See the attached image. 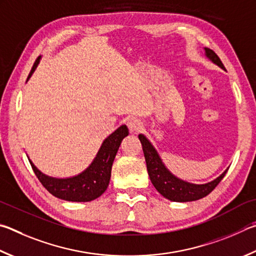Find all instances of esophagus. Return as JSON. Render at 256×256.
Masks as SVG:
<instances>
[{
	"instance_id": "obj_1",
	"label": "esophagus",
	"mask_w": 256,
	"mask_h": 256,
	"mask_svg": "<svg viewBox=\"0 0 256 256\" xmlns=\"http://www.w3.org/2000/svg\"><path fill=\"white\" fill-rule=\"evenodd\" d=\"M128 126L130 132H138L142 128V123L141 120L136 118H131L128 120Z\"/></svg>"
}]
</instances>
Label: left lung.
<instances>
[{"mask_svg": "<svg viewBox=\"0 0 256 256\" xmlns=\"http://www.w3.org/2000/svg\"><path fill=\"white\" fill-rule=\"evenodd\" d=\"M205 51L207 57L214 64H216L220 68L225 69L220 57L212 49L205 48ZM138 138H140L142 144L144 158H146V162L148 174V176H150L151 182L154 186V188L164 198L169 199V200L186 202L198 200V199L206 197L207 194H210L217 187V184L220 182L222 179L224 178V176L227 172V170L224 171L217 179L205 184H194L186 182V181L176 178V176H174L166 168L164 164H162L159 154L156 151V148L152 146V144L148 142L146 136L140 134Z\"/></svg>", "mask_w": 256, "mask_h": 256, "instance_id": "8db88e82", "label": "left lung"}]
</instances>
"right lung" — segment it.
Instances as JSON below:
<instances>
[{
  "label": "right lung",
  "mask_w": 256,
  "mask_h": 256,
  "mask_svg": "<svg viewBox=\"0 0 256 256\" xmlns=\"http://www.w3.org/2000/svg\"><path fill=\"white\" fill-rule=\"evenodd\" d=\"M39 60L40 57L36 58L29 76H28V80L38 66ZM128 136V130L126 125L120 126L108 138H105L92 164L84 172L72 176V178H51L36 169L30 160L29 162L36 178L54 197L67 202H90L98 198L108 189L115 156L118 153L120 142Z\"/></svg>",
  "instance_id": "add662e5"
}]
</instances>
